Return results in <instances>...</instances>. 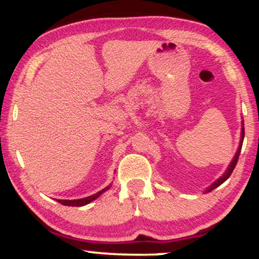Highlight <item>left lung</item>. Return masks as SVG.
Instances as JSON below:
<instances>
[{
    "mask_svg": "<svg viewBox=\"0 0 259 259\" xmlns=\"http://www.w3.org/2000/svg\"><path fill=\"white\" fill-rule=\"evenodd\" d=\"M243 138H245V129H243V126H242V133H241V141H240V146H239V150H237V152H236V154H235V157H234V159H233V162L230 163V165H229V168L227 169V171H225L224 173V175H223L222 178H219L218 180L217 181H214V183L212 184V185H210L209 187H208L207 189V191L206 192H210L212 191V190H214V189H217V187H218L219 185H222L223 183H224L225 180L228 179L229 177H230L231 175V173H233L234 171V169H235V167H236V163H237V160H239V156H240V152H241V147H242V142H243Z\"/></svg>",
    "mask_w": 259,
    "mask_h": 259,
    "instance_id": "8db88e82",
    "label": "left lung"
}]
</instances>
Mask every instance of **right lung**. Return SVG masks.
<instances>
[{
  "label": "right lung",
  "instance_id": "1",
  "mask_svg": "<svg viewBox=\"0 0 259 259\" xmlns=\"http://www.w3.org/2000/svg\"><path fill=\"white\" fill-rule=\"evenodd\" d=\"M108 189H109V186H107L103 190H101V191L97 192V194H95V195H92V196H89V197H85V198H80V200H70V201L69 200H58V202L61 204H63V206L81 207V206H85V204L90 203L91 201L96 200V198L99 197L101 194H103V192L107 191V190H108Z\"/></svg>",
  "mask_w": 259,
  "mask_h": 259
}]
</instances>
